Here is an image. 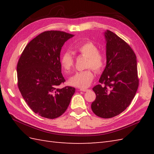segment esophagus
I'll return each mask as SVG.
<instances>
[{
	"label": "esophagus",
	"mask_w": 154,
	"mask_h": 154,
	"mask_svg": "<svg viewBox=\"0 0 154 154\" xmlns=\"http://www.w3.org/2000/svg\"><path fill=\"white\" fill-rule=\"evenodd\" d=\"M80 91H88V89H86V88H80Z\"/></svg>",
	"instance_id": "1"
}]
</instances>
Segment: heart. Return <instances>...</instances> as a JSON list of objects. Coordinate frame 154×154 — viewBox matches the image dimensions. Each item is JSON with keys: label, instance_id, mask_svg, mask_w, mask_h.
Instances as JSON below:
<instances>
[{"label": "heart", "instance_id": "heart-1", "mask_svg": "<svg viewBox=\"0 0 154 154\" xmlns=\"http://www.w3.org/2000/svg\"><path fill=\"white\" fill-rule=\"evenodd\" d=\"M75 50L81 55L87 57L86 70L77 72L69 79V83L80 88H86L90 85L94 79L93 70L97 73L102 71L105 66V57L102 52L99 51V48L93 42L86 41L75 47ZM60 63L63 69L68 73L74 66V57L69 51L62 54Z\"/></svg>", "mask_w": 154, "mask_h": 154}]
</instances>
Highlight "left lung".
Returning <instances> with one entry per match:
<instances>
[{"label":"left lung","instance_id":"left-lung-1","mask_svg":"<svg viewBox=\"0 0 154 154\" xmlns=\"http://www.w3.org/2000/svg\"><path fill=\"white\" fill-rule=\"evenodd\" d=\"M106 41V65L93 88L96 99L91 109L97 116L110 119L128 106L139 85L136 56L131 47L110 30L104 33Z\"/></svg>","mask_w":154,"mask_h":154}]
</instances>
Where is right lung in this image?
<instances>
[{"label":"right lung","mask_w":154,"mask_h":154,"mask_svg":"<svg viewBox=\"0 0 154 154\" xmlns=\"http://www.w3.org/2000/svg\"><path fill=\"white\" fill-rule=\"evenodd\" d=\"M73 35L65 32H42L27 44L17 64L18 87L28 106L42 117L54 119L67 110L74 87L58 88L65 79L60 52Z\"/></svg>","instance_id":"1"}]
</instances>
